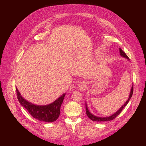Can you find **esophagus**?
I'll use <instances>...</instances> for the list:
<instances>
[{"label":"esophagus","instance_id":"1","mask_svg":"<svg viewBox=\"0 0 146 146\" xmlns=\"http://www.w3.org/2000/svg\"><path fill=\"white\" fill-rule=\"evenodd\" d=\"M84 85L83 84H80V87L81 88H82V87H84Z\"/></svg>","mask_w":146,"mask_h":146}]
</instances>
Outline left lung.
Masks as SVG:
<instances>
[{
	"mask_svg": "<svg viewBox=\"0 0 146 146\" xmlns=\"http://www.w3.org/2000/svg\"><path fill=\"white\" fill-rule=\"evenodd\" d=\"M119 52H120V55L123 56V57H125V58H127V59H129V57L127 55V54L125 53V52H123V51L119 48ZM133 85L132 86V89H131V93H130V95H129V97L128 99V100H127V102H125V103L124 104V105L115 113H114V114H113L112 115L110 116V117H96L94 115H92L90 111L89 110H88V108H87V105H86V114L87 115V116L90 118V119H91L92 121H96V122H100V121H111V120H113V119H114L118 115H119V114L122 111L123 109L126 106V105H127V104L128 103L129 100L131 99L132 96V94H133Z\"/></svg>",
	"mask_w": 146,
	"mask_h": 146,
	"instance_id": "8db88e82",
	"label": "left lung"
}]
</instances>
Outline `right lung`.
Masks as SVG:
<instances>
[{
    "label": "right lung",
    "mask_w": 146,
    "mask_h": 146,
    "mask_svg": "<svg viewBox=\"0 0 146 146\" xmlns=\"http://www.w3.org/2000/svg\"><path fill=\"white\" fill-rule=\"evenodd\" d=\"M16 92L17 98L21 105L24 106L35 118L47 122H54L58 118L60 112V106L65 94L48 105L37 106L24 99L17 88Z\"/></svg>",
    "instance_id": "obj_1"
}]
</instances>
